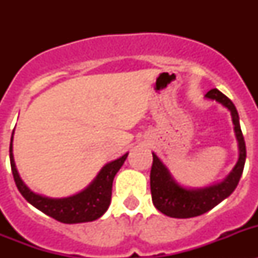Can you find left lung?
Wrapping results in <instances>:
<instances>
[{
    "label": "left lung",
    "instance_id": "1",
    "mask_svg": "<svg viewBox=\"0 0 258 258\" xmlns=\"http://www.w3.org/2000/svg\"><path fill=\"white\" fill-rule=\"evenodd\" d=\"M209 99L220 102L225 107L230 109L235 129L236 138L239 142V160L235 168L232 169L229 177L223 182L214 186H209L199 190H188L178 183L170 177L169 172L163 165L159 157L152 154V166L150 173V186H151V197L154 206L157 211H160L165 216L173 218H191L202 216L211 211L212 208L220 204L223 199H226L235 190L244 169L245 156V142L244 137L241 133L240 124H239V115L235 106L225 94L212 89L206 94Z\"/></svg>",
    "mask_w": 258,
    "mask_h": 258
}]
</instances>
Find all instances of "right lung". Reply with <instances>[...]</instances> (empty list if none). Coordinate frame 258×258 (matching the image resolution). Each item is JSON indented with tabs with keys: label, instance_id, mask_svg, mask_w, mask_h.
Masks as SVG:
<instances>
[{
	"label": "right lung",
	"instance_id": "obj_1",
	"mask_svg": "<svg viewBox=\"0 0 258 258\" xmlns=\"http://www.w3.org/2000/svg\"><path fill=\"white\" fill-rule=\"evenodd\" d=\"M126 156L127 154H125L117 160L106 164L97 175V178L77 195L63 198V199H50V198L41 197L32 192L20 179L17 168H15V163H14L13 137L10 142L11 172H13L14 181L19 192L27 202L31 203L38 211L63 223L90 222L101 217L107 211L111 202L113 178L124 164Z\"/></svg>",
	"mask_w": 258,
	"mask_h": 258
}]
</instances>
